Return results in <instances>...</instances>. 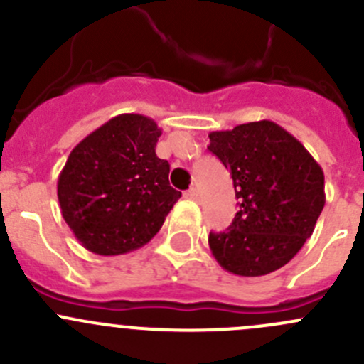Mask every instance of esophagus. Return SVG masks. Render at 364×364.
I'll return each instance as SVG.
<instances>
[{
    "label": "esophagus",
    "mask_w": 364,
    "mask_h": 364,
    "mask_svg": "<svg viewBox=\"0 0 364 364\" xmlns=\"http://www.w3.org/2000/svg\"><path fill=\"white\" fill-rule=\"evenodd\" d=\"M188 197H190V199H192V200H196V203H197V200H200V192H199V188H196V186H192V188L188 190Z\"/></svg>",
    "instance_id": "esophagus-1"
}]
</instances>
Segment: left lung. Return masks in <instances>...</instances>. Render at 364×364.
Masks as SVG:
<instances>
[{"mask_svg":"<svg viewBox=\"0 0 364 364\" xmlns=\"http://www.w3.org/2000/svg\"><path fill=\"white\" fill-rule=\"evenodd\" d=\"M208 149L230 171L240 199L229 229L209 232L213 257L237 277L280 269L311 236L326 204L321 165L267 119L211 132Z\"/></svg>","mask_w":364,"mask_h":364,"instance_id":"obj_1","label":"left lung"}]
</instances>
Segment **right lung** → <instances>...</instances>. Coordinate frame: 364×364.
<instances>
[{"mask_svg":"<svg viewBox=\"0 0 364 364\" xmlns=\"http://www.w3.org/2000/svg\"><path fill=\"white\" fill-rule=\"evenodd\" d=\"M160 135L151 117L119 114L72 149L58 178V200L86 250H137L164 225L181 192L168 185V161L155 153Z\"/></svg>","mask_w":364,"mask_h":364,"instance_id":"obj_1","label":"right lung"}]
</instances>
